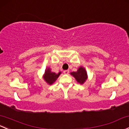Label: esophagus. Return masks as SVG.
<instances>
[{"label":"esophagus","instance_id":"esophagus-1","mask_svg":"<svg viewBox=\"0 0 129 129\" xmlns=\"http://www.w3.org/2000/svg\"><path fill=\"white\" fill-rule=\"evenodd\" d=\"M63 74H69V70H64V71H63Z\"/></svg>","mask_w":129,"mask_h":129}]
</instances>
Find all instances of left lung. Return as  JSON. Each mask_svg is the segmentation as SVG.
<instances>
[{
	"mask_svg": "<svg viewBox=\"0 0 129 129\" xmlns=\"http://www.w3.org/2000/svg\"><path fill=\"white\" fill-rule=\"evenodd\" d=\"M71 75H72L75 77L76 80L79 83L83 84L87 79V74L83 67H80L78 69L77 72H74L71 73Z\"/></svg>",
	"mask_w": 129,
	"mask_h": 129,
	"instance_id": "obj_1",
	"label": "left lung"
}]
</instances>
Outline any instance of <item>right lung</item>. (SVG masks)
<instances>
[{
  "mask_svg": "<svg viewBox=\"0 0 129 129\" xmlns=\"http://www.w3.org/2000/svg\"><path fill=\"white\" fill-rule=\"evenodd\" d=\"M61 72H59V74H55L54 72H51V70L49 69H47L45 72V74L44 75V78L45 80V81L47 83L51 85L53 83L55 82L57 80V78L59 77V76L60 75Z\"/></svg>",
  "mask_w": 129,
  "mask_h": 129,
  "instance_id": "1",
  "label": "right lung"
}]
</instances>
